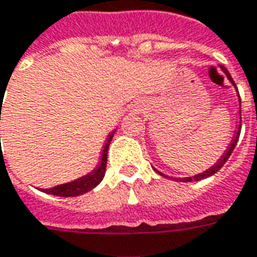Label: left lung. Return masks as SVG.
Returning <instances> with one entry per match:
<instances>
[{
  "instance_id": "obj_1",
  "label": "left lung",
  "mask_w": 257,
  "mask_h": 257,
  "mask_svg": "<svg viewBox=\"0 0 257 257\" xmlns=\"http://www.w3.org/2000/svg\"><path fill=\"white\" fill-rule=\"evenodd\" d=\"M221 67V70L224 71V74L226 76V78L229 80V83H231L235 88H236V85H235V83H233V80H232L231 77V74H229V71L228 70L225 69L224 66H219ZM238 95V101H239V122H238V125H236V131H235V134H233V136H232V139H231V142H229V145H228V148L225 149V152L222 153V156L221 158L218 159L216 160L215 163L214 165L211 166L209 169H207L205 172H202V173H198V174H195V176H190V177H183V179H174V177H172V179L174 180H180V181H184V183H191V181H200V180L202 179H207V177H209V176H212V174H215L222 166L226 163V160L229 159V156H231V153L233 152V149H235V146H236V143H238V139H239V135H240V97H239V94H236ZM155 169V167H153ZM156 172L159 173V174H162V176H165V177H169L167 174H163L162 172H159L158 169H155ZM170 179V177H169Z\"/></svg>"
}]
</instances>
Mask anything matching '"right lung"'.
I'll return each instance as SVG.
<instances>
[{"instance_id": "obj_1", "label": "right lung", "mask_w": 257, "mask_h": 257, "mask_svg": "<svg viewBox=\"0 0 257 257\" xmlns=\"http://www.w3.org/2000/svg\"><path fill=\"white\" fill-rule=\"evenodd\" d=\"M115 132H116V129L111 131L108 134V136H106L105 143H104L102 151H101V158H99L98 165L95 166L91 172L81 176V177H78V179L73 180V181L64 183V184H60V186H56V187L41 188V191L46 193V194L57 195V197H77V195L85 194V193L91 191L92 188L97 187L99 183L102 181L104 176H105L108 148H109V143L112 141Z\"/></svg>"}]
</instances>
